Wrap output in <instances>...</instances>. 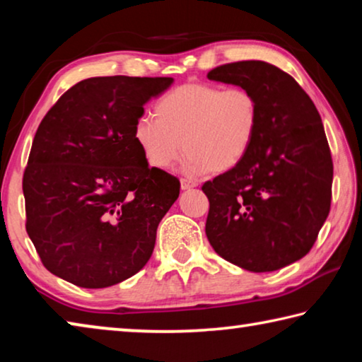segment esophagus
Instances as JSON below:
<instances>
[{
  "label": "esophagus",
  "mask_w": 362,
  "mask_h": 362,
  "mask_svg": "<svg viewBox=\"0 0 362 362\" xmlns=\"http://www.w3.org/2000/svg\"><path fill=\"white\" fill-rule=\"evenodd\" d=\"M196 185H198V183L193 182V180H188V179H182V180H180V188H182V189H192V188H194Z\"/></svg>",
  "instance_id": "1"
}]
</instances>
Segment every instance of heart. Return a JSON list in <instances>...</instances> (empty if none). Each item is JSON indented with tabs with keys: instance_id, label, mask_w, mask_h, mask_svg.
<instances>
[{
	"instance_id": "obj_1",
	"label": "heart",
	"mask_w": 362,
	"mask_h": 362,
	"mask_svg": "<svg viewBox=\"0 0 362 362\" xmlns=\"http://www.w3.org/2000/svg\"><path fill=\"white\" fill-rule=\"evenodd\" d=\"M155 115L156 119L140 116L134 124V140L146 163L169 169L187 150L189 175L236 168L247 156L260 124L259 102L249 89L209 83L169 90L156 102Z\"/></svg>"
}]
</instances>
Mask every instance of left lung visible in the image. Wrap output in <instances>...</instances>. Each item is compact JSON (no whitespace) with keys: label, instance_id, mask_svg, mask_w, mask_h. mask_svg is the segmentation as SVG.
I'll use <instances>...</instances> for the list:
<instances>
[{"label":"left lung","instance_id":"left-lung-1","mask_svg":"<svg viewBox=\"0 0 362 362\" xmlns=\"http://www.w3.org/2000/svg\"><path fill=\"white\" fill-rule=\"evenodd\" d=\"M211 81L257 97L259 132L236 168L206 182V236L247 272L284 268L310 252L326 222L334 166L313 100L286 71L262 60L220 65Z\"/></svg>","mask_w":362,"mask_h":362}]
</instances>
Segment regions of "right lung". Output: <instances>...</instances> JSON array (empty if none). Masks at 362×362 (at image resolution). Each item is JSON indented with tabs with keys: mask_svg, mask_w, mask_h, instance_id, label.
<instances>
[{
	"mask_svg": "<svg viewBox=\"0 0 362 362\" xmlns=\"http://www.w3.org/2000/svg\"><path fill=\"white\" fill-rule=\"evenodd\" d=\"M174 78L97 76L60 97L35 134L23 174L27 233L49 272L102 289L140 272L180 182L134 140L144 105Z\"/></svg>",
	"mask_w": 362,
	"mask_h": 362,
	"instance_id": "right-lung-1",
	"label": "right lung"
}]
</instances>
